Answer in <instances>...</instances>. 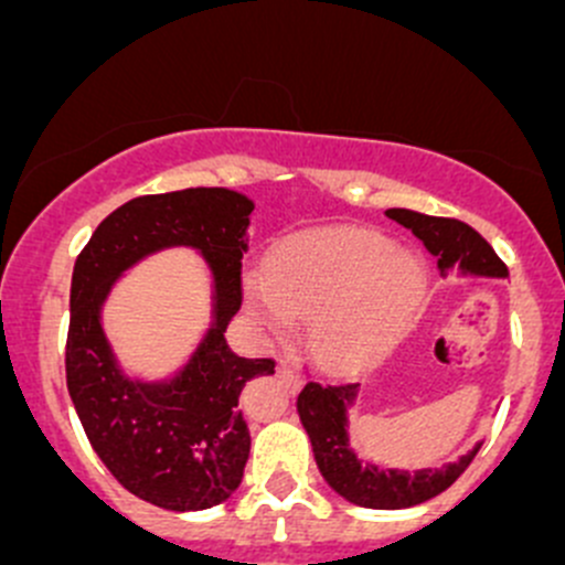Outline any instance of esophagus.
I'll return each instance as SVG.
<instances>
[{
  "label": "esophagus",
  "mask_w": 565,
  "mask_h": 565,
  "mask_svg": "<svg viewBox=\"0 0 565 565\" xmlns=\"http://www.w3.org/2000/svg\"><path fill=\"white\" fill-rule=\"evenodd\" d=\"M278 377H281L284 383L289 385V388H298L300 380H303V374H300L298 369H292V366H281V369H278Z\"/></svg>",
  "instance_id": "esophagus-1"
}]
</instances>
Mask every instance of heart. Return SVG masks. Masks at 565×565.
I'll use <instances>...</instances> for the list:
<instances>
[{"mask_svg": "<svg viewBox=\"0 0 565 565\" xmlns=\"http://www.w3.org/2000/svg\"><path fill=\"white\" fill-rule=\"evenodd\" d=\"M248 292L267 328L311 319L317 355L355 366L383 355L409 328L424 303L426 270L374 232L335 230L278 246L267 281L254 278Z\"/></svg>", "mask_w": 565, "mask_h": 565, "instance_id": "1", "label": "heart"}]
</instances>
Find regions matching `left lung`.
I'll list each match as a JSON object with an SVG mask.
<instances>
[{
    "instance_id": "8db88e82",
    "label": "left lung",
    "mask_w": 565,
    "mask_h": 565,
    "mask_svg": "<svg viewBox=\"0 0 565 565\" xmlns=\"http://www.w3.org/2000/svg\"><path fill=\"white\" fill-rule=\"evenodd\" d=\"M385 215L424 241V246L437 256L440 273L459 265L461 270L481 273V276H505V262L472 226L457 218H440V215H424L402 207L385 210ZM352 396L355 385H328L315 380L298 393V415L303 429L309 431L319 472L350 503L366 509H409L446 492L476 457L478 448L443 470L418 472H385L374 465L361 467L355 454L347 448L344 431V404L352 402Z\"/></svg>"
}]
</instances>
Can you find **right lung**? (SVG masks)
Segmentation results:
<instances>
[{
  "label": "right lung",
  "mask_w": 565,
  "mask_h": 565,
  "mask_svg": "<svg viewBox=\"0 0 565 565\" xmlns=\"http://www.w3.org/2000/svg\"><path fill=\"white\" fill-rule=\"evenodd\" d=\"M250 210L243 193L226 188L136 196L106 215L76 256L67 391L108 472L158 509H210L241 487L250 435L237 398L250 377L276 369L273 358H241L224 335L243 303L241 259ZM167 245H193L209 256L216 276V328L174 384H130L105 344L99 303L125 266Z\"/></svg>",
  "instance_id": "obj_1"
}]
</instances>
